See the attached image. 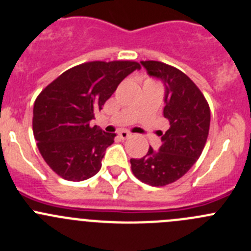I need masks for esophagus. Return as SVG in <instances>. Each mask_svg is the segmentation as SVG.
I'll list each match as a JSON object with an SVG mask.
<instances>
[{"mask_svg": "<svg viewBox=\"0 0 251 251\" xmlns=\"http://www.w3.org/2000/svg\"><path fill=\"white\" fill-rule=\"evenodd\" d=\"M118 135L121 139H127V138L130 137V133L127 132V130H121V132L118 133Z\"/></svg>", "mask_w": 251, "mask_h": 251, "instance_id": "obj_1", "label": "esophagus"}]
</instances>
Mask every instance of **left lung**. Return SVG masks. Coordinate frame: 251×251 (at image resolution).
Returning <instances> with one entry per match:
<instances>
[{
  "instance_id": "left-lung-1",
  "label": "left lung",
  "mask_w": 251,
  "mask_h": 251,
  "mask_svg": "<svg viewBox=\"0 0 251 251\" xmlns=\"http://www.w3.org/2000/svg\"><path fill=\"white\" fill-rule=\"evenodd\" d=\"M148 75L165 86L164 117L170 128L161 133V147H151L140 159H130L137 178L165 186L182 177L202 154L209 132L211 111L206 99L187 75L160 61H140Z\"/></svg>"
}]
</instances>
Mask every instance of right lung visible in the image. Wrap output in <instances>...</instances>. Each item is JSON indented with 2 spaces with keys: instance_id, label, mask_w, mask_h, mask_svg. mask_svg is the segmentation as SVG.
Instances as JSON below:
<instances>
[{
  "instance_id": "right-lung-1",
  "label": "right lung",
  "mask_w": 251,
  "mask_h": 251,
  "mask_svg": "<svg viewBox=\"0 0 251 251\" xmlns=\"http://www.w3.org/2000/svg\"><path fill=\"white\" fill-rule=\"evenodd\" d=\"M135 61H91L69 69L40 92L33 108V134L45 163L69 181H83L100 171L114 133L91 126Z\"/></svg>"
}]
</instances>
